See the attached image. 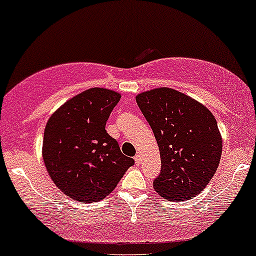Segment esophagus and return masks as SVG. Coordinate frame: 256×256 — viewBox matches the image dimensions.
<instances>
[{"mask_svg": "<svg viewBox=\"0 0 256 256\" xmlns=\"http://www.w3.org/2000/svg\"><path fill=\"white\" fill-rule=\"evenodd\" d=\"M134 160H136V166H139V164H140V160H142V158H140V155H136V158H134Z\"/></svg>", "mask_w": 256, "mask_h": 256, "instance_id": "esophagus-1", "label": "esophagus"}]
</instances>
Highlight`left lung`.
Returning <instances> with one entry per match:
<instances>
[{"label":"left lung","instance_id":"1","mask_svg":"<svg viewBox=\"0 0 256 256\" xmlns=\"http://www.w3.org/2000/svg\"><path fill=\"white\" fill-rule=\"evenodd\" d=\"M136 100L160 150L161 172L154 188L170 202L192 199L208 186L221 158L222 138L215 117L171 88L142 92Z\"/></svg>","mask_w":256,"mask_h":256}]
</instances>
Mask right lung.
<instances>
[{
    "mask_svg": "<svg viewBox=\"0 0 256 256\" xmlns=\"http://www.w3.org/2000/svg\"><path fill=\"white\" fill-rule=\"evenodd\" d=\"M120 98L116 92L92 88L70 98L48 118L42 158L51 180L70 199L100 202L134 164L105 129Z\"/></svg>",
    "mask_w": 256,
    "mask_h": 256,
    "instance_id": "1",
    "label": "right lung"
}]
</instances>
